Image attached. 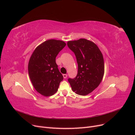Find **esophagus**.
<instances>
[{"label": "esophagus", "mask_w": 135, "mask_h": 135, "mask_svg": "<svg viewBox=\"0 0 135 135\" xmlns=\"http://www.w3.org/2000/svg\"><path fill=\"white\" fill-rule=\"evenodd\" d=\"M68 76V74H63V77L64 79H66Z\"/></svg>", "instance_id": "34e87169"}]
</instances>
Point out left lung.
Returning a JSON list of instances; mask_svg holds the SVG:
<instances>
[{"label":"left lung","instance_id":"left-lung-1","mask_svg":"<svg viewBox=\"0 0 135 135\" xmlns=\"http://www.w3.org/2000/svg\"><path fill=\"white\" fill-rule=\"evenodd\" d=\"M67 44L74 53L78 66L76 76L68 81L73 92L86 96L95 90L103 80L105 68L103 55L95 43L86 39L70 40Z\"/></svg>","mask_w":135,"mask_h":135}]
</instances>
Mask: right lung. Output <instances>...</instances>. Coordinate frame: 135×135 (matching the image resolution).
Returning a JSON list of instances; mask_svg holds the SVG:
<instances>
[{"mask_svg":"<svg viewBox=\"0 0 135 135\" xmlns=\"http://www.w3.org/2000/svg\"><path fill=\"white\" fill-rule=\"evenodd\" d=\"M66 46L64 41L48 39L36 47L30 57L28 72L34 88L44 96L58 91L63 76L56 63V57Z\"/></svg>","mask_w":135,"mask_h":135,"instance_id":"obj_1","label":"right lung"}]
</instances>
